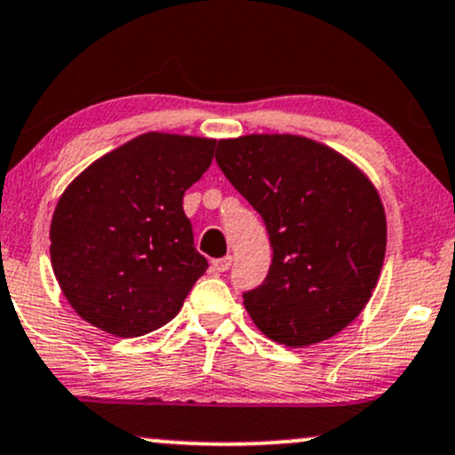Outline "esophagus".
Instances as JSON below:
<instances>
[{"label":"esophagus","mask_w":455,"mask_h":455,"mask_svg":"<svg viewBox=\"0 0 455 455\" xmlns=\"http://www.w3.org/2000/svg\"><path fill=\"white\" fill-rule=\"evenodd\" d=\"M231 265H233V256H224V259L212 260V269L216 271V273L228 271V269H231Z\"/></svg>","instance_id":"obj_1"}]
</instances>
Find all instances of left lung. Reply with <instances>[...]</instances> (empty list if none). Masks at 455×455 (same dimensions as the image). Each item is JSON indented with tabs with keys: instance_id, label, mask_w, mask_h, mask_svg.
<instances>
[{
	"instance_id": "left-lung-1",
	"label": "left lung",
	"mask_w": 455,
	"mask_h": 455,
	"mask_svg": "<svg viewBox=\"0 0 455 455\" xmlns=\"http://www.w3.org/2000/svg\"><path fill=\"white\" fill-rule=\"evenodd\" d=\"M216 163L269 233V273L243 292L262 335L307 347L352 324L386 256V212L371 180L300 135L220 140Z\"/></svg>"
}]
</instances>
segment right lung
Masks as SVG:
<instances>
[{"instance_id":"right-lung-1","label":"right lung","mask_w":455,"mask_h":455,"mask_svg":"<svg viewBox=\"0 0 455 455\" xmlns=\"http://www.w3.org/2000/svg\"><path fill=\"white\" fill-rule=\"evenodd\" d=\"M216 140L144 133L97 158L59 199L51 260L82 320L116 337L156 331L207 269L186 218V190Z\"/></svg>"}]
</instances>
